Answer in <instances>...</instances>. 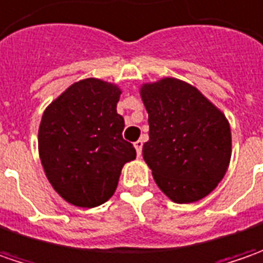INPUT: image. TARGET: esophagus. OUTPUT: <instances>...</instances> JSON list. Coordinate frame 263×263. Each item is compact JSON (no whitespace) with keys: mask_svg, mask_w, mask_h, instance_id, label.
<instances>
[{"mask_svg":"<svg viewBox=\"0 0 263 263\" xmlns=\"http://www.w3.org/2000/svg\"><path fill=\"white\" fill-rule=\"evenodd\" d=\"M135 147H136L137 157H140V155H142V147H143V140H137V142H135Z\"/></svg>","mask_w":263,"mask_h":263,"instance_id":"1","label":"esophagus"}]
</instances>
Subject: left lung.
Listing matches in <instances>:
<instances>
[{
    "label": "left lung",
    "instance_id": "left-lung-1",
    "mask_svg": "<svg viewBox=\"0 0 263 263\" xmlns=\"http://www.w3.org/2000/svg\"><path fill=\"white\" fill-rule=\"evenodd\" d=\"M140 96L149 114L143 159L158 187L176 203L208 196L231 158L226 116L196 87L173 77L143 85Z\"/></svg>",
    "mask_w": 263,
    "mask_h": 263
}]
</instances>
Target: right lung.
<instances>
[{
  "label": "right lung",
  "instance_id": "add662e5",
  "mask_svg": "<svg viewBox=\"0 0 263 263\" xmlns=\"http://www.w3.org/2000/svg\"><path fill=\"white\" fill-rule=\"evenodd\" d=\"M121 90L99 79H85L45 109L39 126V157L55 192L80 208L102 205L114 195L123 165L136 149L123 139L117 114Z\"/></svg>",
  "mask_w": 263,
  "mask_h": 263
}]
</instances>
